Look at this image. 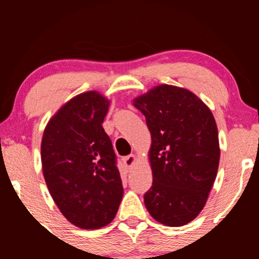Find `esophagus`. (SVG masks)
I'll use <instances>...</instances> for the list:
<instances>
[{
  "label": "esophagus",
  "instance_id": "1",
  "mask_svg": "<svg viewBox=\"0 0 259 259\" xmlns=\"http://www.w3.org/2000/svg\"><path fill=\"white\" fill-rule=\"evenodd\" d=\"M135 160H136V157L134 156V154H130V156L124 157L123 162H124V164H125L126 168H132L134 165V163H135Z\"/></svg>",
  "mask_w": 259,
  "mask_h": 259
}]
</instances>
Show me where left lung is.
<instances>
[{"label": "left lung", "instance_id": "8db88e82", "mask_svg": "<svg viewBox=\"0 0 259 259\" xmlns=\"http://www.w3.org/2000/svg\"><path fill=\"white\" fill-rule=\"evenodd\" d=\"M134 105L146 118L153 183L144 196L157 222L181 227L194 221L218 171L219 139L212 112L185 89L159 85Z\"/></svg>", "mask_w": 259, "mask_h": 259}]
</instances>
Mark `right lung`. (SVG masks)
<instances>
[{"mask_svg": "<svg viewBox=\"0 0 259 259\" xmlns=\"http://www.w3.org/2000/svg\"><path fill=\"white\" fill-rule=\"evenodd\" d=\"M108 101L99 92L74 97L47 124L41 142L45 181L65 218L81 229L113 221L123 184L102 123Z\"/></svg>", "mask_w": 259, "mask_h": 259, "instance_id": "obj_1", "label": "right lung"}]
</instances>
